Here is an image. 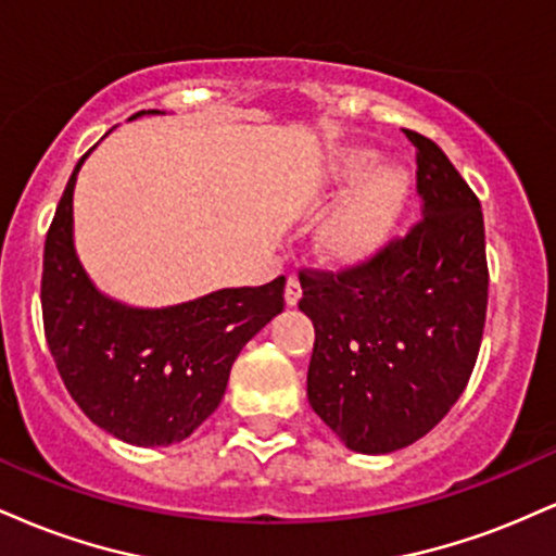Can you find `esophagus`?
I'll use <instances>...</instances> for the list:
<instances>
[{
  "label": "esophagus",
  "instance_id": "esophagus-1",
  "mask_svg": "<svg viewBox=\"0 0 556 556\" xmlns=\"http://www.w3.org/2000/svg\"><path fill=\"white\" fill-rule=\"evenodd\" d=\"M300 295H303V290H300L298 277H290V279H287V287H285V303L290 305V308H295Z\"/></svg>",
  "mask_w": 556,
  "mask_h": 556
}]
</instances>
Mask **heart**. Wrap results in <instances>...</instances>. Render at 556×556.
Segmentation results:
<instances>
[{"label":"heart","instance_id":"b5f03b06","mask_svg":"<svg viewBox=\"0 0 556 556\" xmlns=\"http://www.w3.org/2000/svg\"><path fill=\"white\" fill-rule=\"evenodd\" d=\"M324 195H342L316 229V251L334 266H361L379 256L397 232L413 193L405 167L384 164L368 146L331 151L316 177Z\"/></svg>","mask_w":556,"mask_h":556}]
</instances>
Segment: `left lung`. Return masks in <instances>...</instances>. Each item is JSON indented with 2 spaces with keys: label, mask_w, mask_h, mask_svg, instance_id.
<instances>
[{
  "label": "left lung",
  "mask_w": 556,
  "mask_h": 556,
  "mask_svg": "<svg viewBox=\"0 0 556 556\" xmlns=\"http://www.w3.org/2000/svg\"><path fill=\"white\" fill-rule=\"evenodd\" d=\"M416 146L424 219L366 266L300 274L314 321L308 402L340 442L387 455L418 442L473 374L486 321L481 203L429 138Z\"/></svg>",
  "instance_id": "8db88e82"
}]
</instances>
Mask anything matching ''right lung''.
Wrapping results in <instances>:
<instances>
[{
	"label": "right lung",
	"mask_w": 556,
	"mask_h": 556,
	"mask_svg": "<svg viewBox=\"0 0 556 556\" xmlns=\"http://www.w3.org/2000/svg\"><path fill=\"white\" fill-rule=\"evenodd\" d=\"M162 114L159 110L138 112ZM91 154V151H88ZM75 164L43 245V331L80 410L119 442H182L219 407L232 363L285 308V277L143 308L106 295L75 251Z\"/></svg>",
	"instance_id": "1"
}]
</instances>
